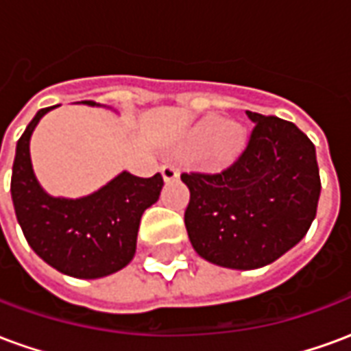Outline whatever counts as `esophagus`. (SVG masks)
<instances>
[{
  "mask_svg": "<svg viewBox=\"0 0 351 351\" xmlns=\"http://www.w3.org/2000/svg\"><path fill=\"white\" fill-rule=\"evenodd\" d=\"M161 175H163L165 182H171V180H176L180 173H178V169L175 165H161Z\"/></svg>",
  "mask_w": 351,
  "mask_h": 351,
  "instance_id": "esophagus-1",
  "label": "esophagus"
}]
</instances>
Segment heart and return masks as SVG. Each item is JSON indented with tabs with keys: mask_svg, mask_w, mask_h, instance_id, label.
<instances>
[{
	"mask_svg": "<svg viewBox=\"0 0 351 351\" xmlns=\"http://www.w3.org/2000/svg\"><path fill=\"white\" fill-rule=\"evenodd\" d=\"M188 150L197 154L206 167H226L241 156L246 146V130L241 122L221 120L220 116H205L186 137Z\"/></svg>",
	"mask_w": 351,
	"mask_h": 351,
	"instance_id": "b5f03b06",
	"label": "heart"
}]
</instances>
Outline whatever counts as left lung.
<instances>
[{
    "mask_svg": "<svg viewBox=\"0 0 351 351\" xmlns=\"http://www.w3.org/2000/svg\"><path fill=\"white\" fill-rule=\"evenodd\" d=\"M254 122L241 158L220 173H182L184 223L206 261L252 271L301 243L316 218V148L295 123L246 110Z\"/></svg>",
    "mask_w": 351,
    "mask_h": 351,
    "instance_id": "obj_1",
    "label": "left lung"
}]
</instances>
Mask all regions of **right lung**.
Instances as JSON below:
<instances>
[{"mask_svg": "<svg viewBox=\"0 0 351 351\" xmlns=\"http://www.w3.org/2000/svg\"><path fill=\"white\" fill-rule=\"evenodd\" d=\"M82 103L101 107L93 101ZM52 108H41L16 143L11 178L16 220L27 244L45 263L75 278H103L133 259L141 216L160 199L163 178L160 173L141 178L122 171L84 197L47 193L34 173L29 138Z\"/></svg>", "mask_w": 351, "mask_h": 351, "instance_id": "add662e5", "label": "right lung"}]
</instances>
